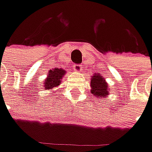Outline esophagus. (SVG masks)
Returning <instances> with one entry per match:
<instances>
[{"label": "esophagus", "mask_w": 152, "mask_h": 152, "mask_svg": "<svg viewBox=\"0 0 152 152\" xmlns=\"http://www.w3.org/2000/svg\"><path fill=\"white\" fill-rule=\"evenodd\" d=\"M73 69L76 70V71H81V69H82V65L81 64H74V66H73Z\"/></svg>", "instance_id": "esophagus-1"}]
</instances>
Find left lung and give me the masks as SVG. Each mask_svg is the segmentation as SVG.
Instances as JSON below:
<instances>
[{"mask_svg": "<svg viewBox=\"0 0 152 152\" xmlns=\"http://www.w3.org/2000/svg\"><path fill=\"white\" fill-rule=\"evenodd\" d=\"M90 85L92 88V94H94L97 98H102L107 94H108L107 84L104 78H102L100 75H96L92 77Z\"/></svg>", "mask_w": 152, "mask_h": 152, "instance_id": "left-lung-1", "label": "left lung"}]
</instances>
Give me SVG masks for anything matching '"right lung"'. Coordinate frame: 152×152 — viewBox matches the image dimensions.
Listing matches in <instances>:
<instances>
[{"label": "right lung", "instance_id": "obj_1", "mask_svg": "<svg viewBox=\"0 0 152 152\" xmlns=\"http://www.w3.org/2000/svg\"><path fill=\"white\" fill-rule=\"evenodd\" d=\"M65 74L64 70L62 69H55L54 70H50L48 77L45 79L44 86L46 89H52L55 87H58L60 84V80L62 76Z\"/></svg>", "mask_w": 152, "mask_h": 152}]
</instances>
